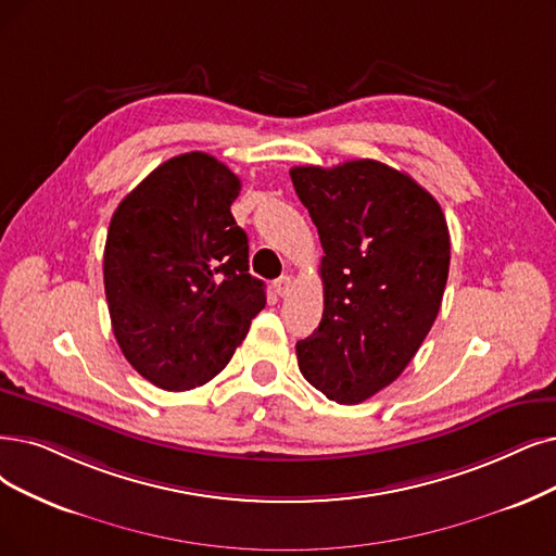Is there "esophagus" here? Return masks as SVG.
Masks as SVG:
<instances>
[{
    "label": "esophagus",
    "instance_id": "obj_1",
    "mask_svg": "<svg viewBox=\"0 0 556 556\" xmlns=\"http://www.w3.org/2000/svg\"><path fill=\"white\" fill-rule=\"evenodd\" d=\"M292 290V278L290 276H280L278 280H274V292L278 296H287Z\"/></svg>",
    "mask_w": 556,
    "mask_h": 556
}]
</instances>
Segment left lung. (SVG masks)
Masks as SVG:
<instances>
[{
  "label": "left lung",
  "mask_w": 556,
  "mask_h": 556,
  "mask_svg": "<svg viewBox=\"0 0 556 556\" xmlns=\"http://www.w3.org/2000/svg\"><path fill=\"white\" fill-rule=\"evenodd\" d=\"M290 175L324 249V315L296 342L299 369L330 402L361 404L429 336L450 276L447 220L427 189L381 162Z\"/></svg>",
  "instance_id": "8db88e82"
}]
</instances>
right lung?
Masks as SVG:
<instances>
[{"label": "right lung", "mask_w": 556, "mask_h": 556, "mask_svg": "<svg viewBox=\"0 0 556 556\" xmlns=\"http://www.w3.org/2000/svg\"><path fill=\"white\" fill-rule=\"evenodd\" d=\"M239 177L207 152L154 168L111 216L104 294L129 365L182 392L224 369L266 303L230 212Z\"/></svg>", "instance_id": "obj_1"}]
</instances>
